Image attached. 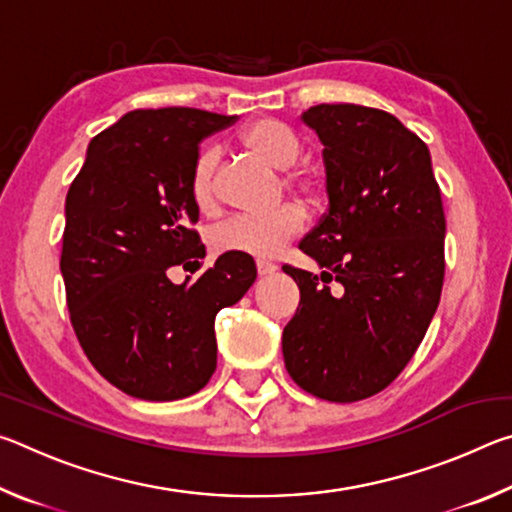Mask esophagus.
<instances>
[{"label":"esophagus","mask_w":512,"mask_h":512,"mask_svg":"<svg viewBox=\"0 0 512 512\" xmlns=\"http://www.w3.org/2000/svg\"><path fill=\"white\" fill-rule=\"evenodd\" d=\"M255 266H257L259 275H271V273L277 271V266L273 262H268V259H257Z\"/></svg>","instance_id":"34e87169"}]
</instances>
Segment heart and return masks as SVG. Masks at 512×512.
<instances>
[{"label":"heart","mask_w":512,"mask_h":512,"mask_svg":"<svg viewBox=\"0 0 512 512\" xmlns=\"http://www.w3.org/2000/svg\"><path fill=\"white\" fill-rule=\"evenodd\" d=\"M239 142L273 169H287L282 183L302 201L320 203L327 192L325 171L316 164H296L302 142L293 128L273 117H259L241 128ZM219 162L221 151L205 146L196 155L189 173V194L201 210H214L219 203ZM307 214L300 203H282L262 214H237L219 223L212 232V244L219 253L273 257L298 237L305 228Z\"/></svg>","instance_id":"obj_1"}]
</instances>
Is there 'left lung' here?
Instances as JSON below:
<instances>
[{"label": "left lung", "instance_id": "left-lung-1", "mask_svg": "<svg viewBox=\"0 0 512 512\" xmlns=\"http://www.w3.org/2000/svg\"><path fill=\"white\" fill-rule=\"evenodd\" d=\"M302 119L325 144L329 207L300 241L320 277L282 266L300 289L284 366L320 400L359 402L400 375L436 314L443 198L427 144L391 112L318 103Z\"/></svg>", "mask_w": 512, "mask_h": 512}]
</instances>
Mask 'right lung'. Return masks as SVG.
Masks as SVG:
<instances>
[{
	"label": "right lung",
	"instance_id": "add662e5",
	"mask_svg": "<svg viewBox=\"0 0 512 512\" xmlns=\"http://www.w3.org/2000/svg\"><path fill=\"white\" fill-rule=\"evenodd\" d=\"M237 117L198 108L133 110L101 131L65 198L60 273L83 352L112 386L149 402L183 400L216 370L214 320L257 268L225 253L192 284L171 266L205 255L189 173L198 144Z\"/></svg>",
	"mask_w": 512,
	"mask_h": 512
}]
</instances>
